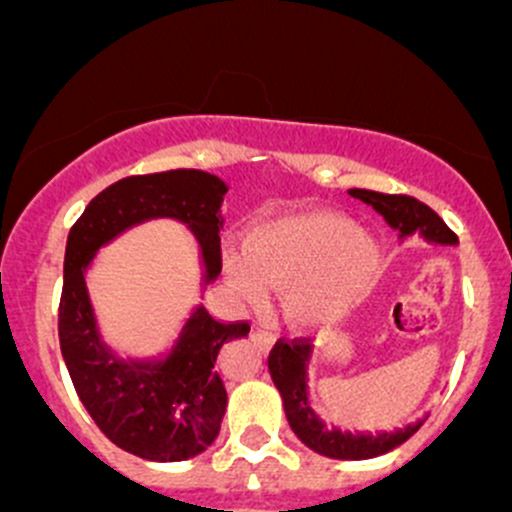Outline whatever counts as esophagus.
<instances>
[{
	"label": "esophagus",
	"mask_w": 512,
	"mask_h": 512,
	"mask_svg": "<svg viewBox=\"0 0 512 512\" xmlns=\"http://www.w3.org/2000/svg\"><path fill=\"white\" fill-rule=\"evenodd\" d=\"M252 339H255V342L260 344V347L265 349V352H270V349H272V344H275V334H270V332H262V329H257V332L252 334Z\"/></svg>",
	"instance_id": "34e87169"
}]
</instances>
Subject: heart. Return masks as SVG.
Masks as SVG:
<instances>
[{
	"mask_svg": "<svg viewBox=\"0 0 512 512\" xmlns=\"http://www.w3.org/2000/svg\"><path fill=\"white\" fill-rule=\"evenodd\" d=\"M384 270V247L371 232L332 210H302L262 220L242 240L232 280L247 297L282 289L289 322L329 327L354 312Z\"/></svg>",
	"mask_w": 512,
	"mask_h": 512,
	"instance_id": "obj_1",
	"label": "heart"
}]
</instances>
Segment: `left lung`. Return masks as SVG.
Listing matches in <instances>:
<instances>
[{
	"label": "left lung",
	"mask_w": 512,
	"mask_h": 512,
	"mask_svg": "<svg viewBox=\"0 0 512 512\" xmlns=\"http://www.w3.org/2000/svg\"><path fill=\"white\" fill-rule=\"evenodd\" d=\"M349 195L371 205L386 223L399 232V240L418 235L426 242H433V245H458V237L421 200L409 198V195H386L361 188L349 190ZM312 356L314 349L307 347L304 342H277L275 349L270 352V359H267V366H270L272 381H275L282 404H285L289 426L297 433L299 441L312 448L314 453L337 458V461H366V458L384 456V453L399 448L423 426L426 416L414 423H406L404 428H394V431L371 433L342 431L339 426L327 428V423L317 416V411L309 404L307 376Z\"/></svg>",
	"instance_id": "8db88e82"
}]
</instances>
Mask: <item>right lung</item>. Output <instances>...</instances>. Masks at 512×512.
I'll return each mask as SVG.
<instances>
[{
	"label": "right lung",
	"instance_id": "obj_1",
	"mask_svg": "<svg viewBox=\"0 0 512 512\" xmlns=\"http://www.w3.org/2000/svg\"><path fill=\"white\" fill-rule=\"evenodd\" d=\"M225 193V180L205 170L131 175L98 193L66 240L59 304L66 369L96 426L118 448L146 461H188L213 446L227 406L215 361L227 342L247 337L250 324H223L195 304L168 352L118 356L98 332L86 272L96 252L118 235L148 220L170 218L188 225L198 242L205 289L223 270Z\"/></svg>",
	"mask_w": 512,
	"mask_h": 512
}]
</instances>
